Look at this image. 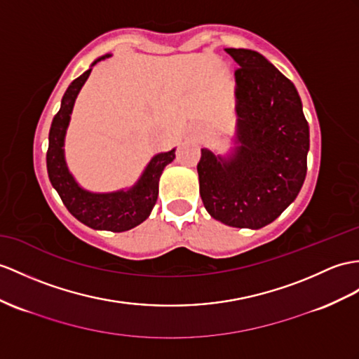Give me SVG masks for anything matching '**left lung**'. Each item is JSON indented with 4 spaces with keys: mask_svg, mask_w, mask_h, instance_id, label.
Returning a JSON list of instances; mask_svg holds the SVG:
<instances>
[{
    "mask_svg": "<svg viewBox=\"0 0 359 359\" xmlns=\"http://www.w3.org/2000/svg\"><path fill=\"white\" fill-rule=\"evenodd\" d=\"M236 79L234 147L201 149L199 195L210 216L259 230L299 195L308 170L309 125L294 83L255 50L225 48Z\"/></svg>",
    "mask_w": 359,
    "mask_h": 359,
    "instance_id": "left-lung-1",
    "label": "left lung"
}]
</instances>
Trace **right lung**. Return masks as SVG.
I'll return each instance as SVG.
<instances>
[{
    "label": "right lung",
    "instance_id": "right-lung-1",
    "mask_svg": "<svg viewBox=\"0 0 359 359\" xmlns=\"http://www.w3.org/2000/svg\"><path fill=\"white\" fill-rule=\"evenodd\" d=\"M111 55L100 56L91 64L90 69L79 76L67 88L60 109L51 121L48 134L47 170L51 186L59 194L64 205L77 221L88 225L94 230L128 231L149 217L158 198V182L165 165L173 161L175 149L156 154L147 163L142 177L133 187L121 189L108 194H95L83 189L73 173L69 172L65 161V135L72 120V112L79 91L88 79L93 67Z\"/></svg>",
    "mask_w": 359,
    "mask_h": 359
}]
</instances>
